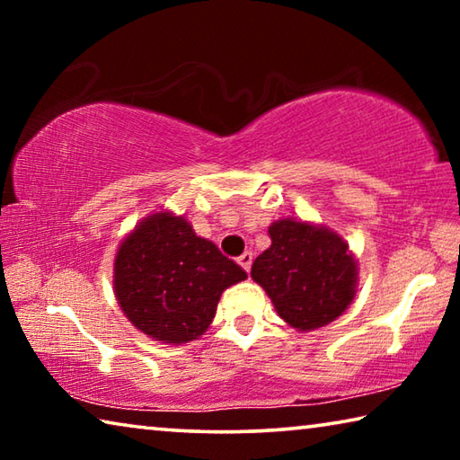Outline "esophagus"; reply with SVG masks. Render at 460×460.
<instances>
[{"label":"esophagus","mask_w":460,"mask_h":460,"mask_svg":"<svg viewBox=\"0 0 460 460\" xmlns=\"http://www.w3.org/2000/svg\"><path fill=\"white\" fill-rule=\"evenodd\" d=\"M252 261H253V253H252V252H245V253H241L239 258H237V263H239V266L243 268L245 271L252 270Z\"/></svg>","instance_id":"obj_1"}]
</instances>
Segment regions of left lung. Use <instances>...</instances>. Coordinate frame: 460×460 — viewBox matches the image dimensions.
Listing matches in <instances>:
<instances>
[{"instance_id":"left-lung-1","label":"left lung","mask_w":460,"mask_h":460,"mask_svg":"<svg viewBox=\"0 0 460 460\" xmlns=\"http://www.w3.org/2000/svg\"><path fill=\"white\" fill-rule=\"evenodd\" d=\"M271 245L258 255L252 278L278 314L298 331L332 323L355 298L357 266L337 233L282 219L268 229Z\"/></svg>"}]
</instances>
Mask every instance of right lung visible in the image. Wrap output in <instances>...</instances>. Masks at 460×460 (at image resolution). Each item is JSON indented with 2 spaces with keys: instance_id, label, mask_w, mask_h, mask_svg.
I'll use <instances>...</instances> for the list:
<instances>
[{
  "instance_id": "add662e5",
  "label": "right lung",
  "mask_w": 460,
  "mask_h": 460,
  "mask_svg": "<svg viewBox=\"0 0 460 460\" xmlns=\"http://www.w3.org/2000/svg\"><path fill=\"white\" fill-rule=\"evenodd\" d=\"M115 296L123 313L147 337L189 342L208 329L225 288L245 279L235 261L182 217L155 213L119 245Z\"/></svg>"
}]
</instances>
